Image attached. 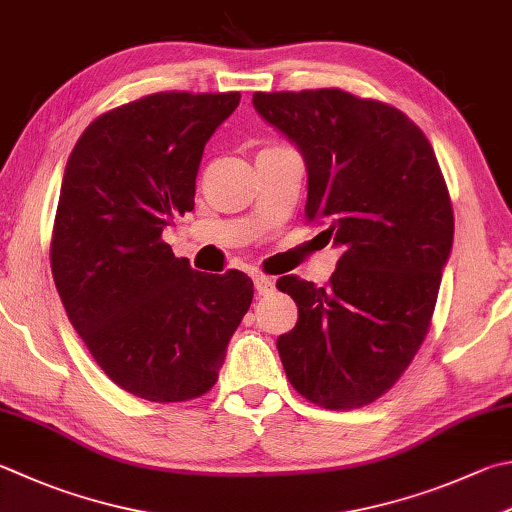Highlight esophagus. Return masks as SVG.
<instances>
[{
    "label": "esophagus",
    "instance_id": "esophagus-1",
    "mask_svg": "<svg viewBox=\"0 0 512 512\" xmlns=\"http://www.w3.org/2000/svg\"><path fill=\"white\" fill-rule=\"evenodd\" d=\"M254 287L258 294H269L274 289V281L265 274H254Z\"/></svg>",
    "mask_w": 512,
    "mask_h": 512
}]
</instances>
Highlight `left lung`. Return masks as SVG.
Here are the masks:
<instances>
[{
    "label": "left lung",
    "instance_id": "obj_1",
    "mask_svg": "<svg viewBox=\"0 0 512 512\" xmlns=\"http://www.w3.org/2000/svg\"><path fill=\"white\" fill-rule=\"evenodd\" d=\"M307 169L305 216L343 254L325 287L283 276L298 305L276 341L289 383L316 406L352 410L388 392L417 354L455 236L428 138L390 104L341 89L254 93Z\"/></svg>",
    "mask_w": 512,
    "mask_h": 512
}]
</instances>
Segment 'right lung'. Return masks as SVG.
Segmentation results:
<instances>
[{
  "mask_svg": "<svg viewBox=\"0 0 512 512\" xmlns=\"http://www.w3.org/2000/svg\"><path fill=\"white\" fill-rule=\"evenodd\" d=\"M240 93H153L93 120L66 162L51 269L104 374L156 403L214 388L254 298L247 274H205L162 231L194 209L207 140Z\"/></svg>",
  "mask_w": 512,
  "mask_h": 512,
  "instance_id": "add662e5",
  "label": "right lung"
}]
</instances>
